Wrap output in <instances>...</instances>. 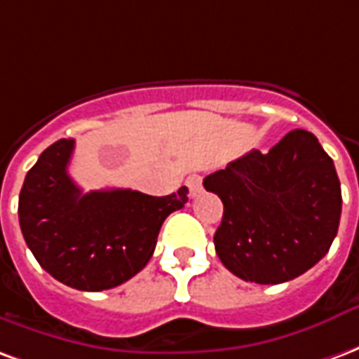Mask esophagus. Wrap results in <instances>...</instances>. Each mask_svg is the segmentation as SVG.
Instances as JSON below:
<instances>
[{
    "label": "esophagus",
    "instance_id": "1",
    "mask_svg": "<svg viewBox=\"0 0 359 359\" xmlns=\"http://www.w3.org/2000/svg\"><path fill=\"white\" fill-rule=\"evenodd\" d=\"M185 183H187V187H189L191 195H193V197H197L198 193L203 191V177L198 176V174H191Z\"/></svg>",
    "mask_w": 359,
    "mask_h": 359
}]
</instances>
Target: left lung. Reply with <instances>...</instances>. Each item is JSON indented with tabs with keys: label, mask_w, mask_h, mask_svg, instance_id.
Returning <instances> with one entry per match:
<instances>
[{
	"label": "left lung",
	"mask_w": 359,
	"mask_h": 359,
	"mask_svg": "<svg viewBox=\"0 0 359 359\" xmlns=\"http://www.w3.org/2000/svg\"><path fill=\"white\" fill-rule=\"evenodd\" d=\"M224 203L216 255L243 281L277 285L313 268L339 231L341 182L333 158L306 130L266 154L250 151L203 182Z\"/></svg>",
	"instance_id": "1"
}]
</instances>
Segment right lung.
Instances as JSON below:
<instances>
[{
    "instance_id": "1",
    "label": "right lung",
    "mask_w": 359,
    "mask_h": 359,
    "mask_svg": "<svg viewBox=\"0 0 359 359\" xmlns=\"http://www.w3.org/2000/svg\"><path fill=\"white\" fill-rule=\"evenodd\" d=\"M74 140L40 154L18 197L28 248L57 281L78 290H107L147 266L162 222L187 203V187L166 197L132 189L82 193L69 176Z\"/></svg>"
}]
</instances>
